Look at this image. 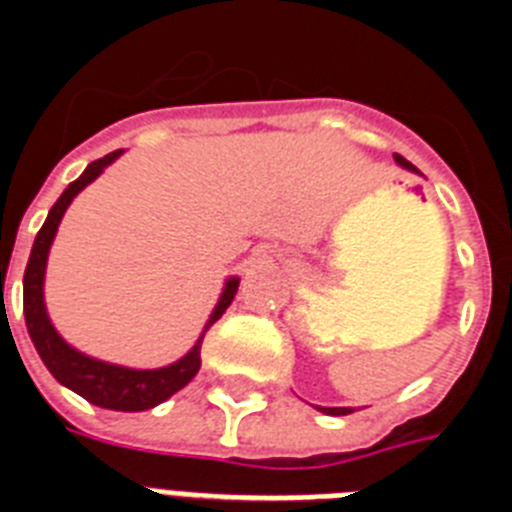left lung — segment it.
I'll use <instances>...</instances> for the list:
<instances>
[{
	"mask_svg": "<svg viewBox=\"0 0 512 512\" xmlns=\"http://www.w3.org/2000/svg\"><path fill=\"white\" fill-rule=\"evenodd\" d=\"M394 159H397L399 164H402L404 170H412V172H417V167L412 162H407V159L404 157H399V154H394ZM322 412H327V415H350V407H322Z\"/></svg>",
	"mask_w": 512,
	"mask_h": 512,
	"instance_id": "8db88e82",
	"label": "left lung"
}]
</instances>
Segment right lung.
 <instances>
[{
  "mask_svg": "<svg viewBox=\"0 0 512 512\" xmlns=\"http://www.w3.org/2000/svg\"><path fill=\"white\" fill-rule=\"evenodd\" d=\"M123 149L110 151L102 159L95 162L82 172L79 180H74L69 188L61 193V198L53 203V208L48 211L46 224L41 226L38 237H35L33 252H30L28 268H25V278H22V309H25V322H28L30 340H33L35 350L43 358L48 371L53 373V379L59 384L69 386L71 391H77L79 397H84L87 402L97 404V407H105V410H121V412H141L157 407L159 402L170 399L175 391H180L182 386L190 384L198 368H201V345L206 332L211 330L213 324L224 317V311L229 309V304L237 296L239 281L231 278L226 283L224 293H221V301L213 309L211 319H208L206 330H203L201 340L195 342V348L190 350L185 358H180L177 363L167 368H157V371H133V368L113 366V363H102L95 358H87V355L77 353V350L66 345L59 337V332L53 330L51 319L46 314V304H43V275H46V260L48 250H51V242L56 237V229L61 224V216L69 208V203L74 201V195L82 188H87L97 175H100L110 162L121 157Z\"/></svg>",
  "mask_w": 512,
  "mask_h": 512,
  "instance_id": "add662e5",
  "label": "right lung"
}]
</instances>
